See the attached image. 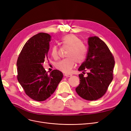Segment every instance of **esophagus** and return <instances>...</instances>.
Instances as JSON below:
<instances>
[{"label":"esophagus","mask_w":131,"mask_h":131,"mask_svg":"<svg viewBox=\"0 0 131 131\" xmlns=\"http://www.w3.org/2000/svg\"><path fill=\"white\" fill-rule=\"evenodd\" d=\"M64 76H65V77H71V76H72V74H71V73H64Z\"/></svg>","instance_id":"34e87169"}]
</instances>
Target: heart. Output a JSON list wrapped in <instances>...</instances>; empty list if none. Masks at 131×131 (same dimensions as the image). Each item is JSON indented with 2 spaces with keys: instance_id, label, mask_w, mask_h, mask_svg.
<instances>
[{
  "instance_id": "1",
  "label": "heart",
  "mask_w": 131,
  "mask_h": 131,
  "mask_svg": "<svg viewBox=\"0 0 131 131\" xmlns=\"http://www.w3.org/2000/svg\"><path fill=\"white\" fill-rule=\"evenodd\" d=\"M62 42L64 46L69 47L66 55L68 58L57 62L56 67L64 72H69L77 62L82 63L85 60L88 50L86 46L82 43V41L74 35L64 36L62 39ZM51 55L54 59L58 58V48L56 45H54L52 47Z\"/></svg>"
}]
</instances>
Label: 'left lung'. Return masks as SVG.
<instances>
[{
  "label": "left lung",
  "instance_id": "1",
  "mask_svg": "<svg viewBox=\"0 0 131 131\" xmlns=\"http://www.w3.org/2000/svg\"><path fill=\"white\" fill-rule=\"evenodd\" d=\"M88 52L85 60L78 71L90 72L87 76L79 74L80 83L75 88L78 95L88 101L100 99L106 92L113 79L114 58L107 45L97 36L88 39Z\"/></svg>",
  "mask_w": 131,
  "mask_h": 131
}]
</instances>
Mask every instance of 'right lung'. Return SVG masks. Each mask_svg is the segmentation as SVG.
I'll use <instances>...</instances> for the list:
<instances>
[{
  "mask_svg": "<svg viewBox=\"0 0 131 131\" xmlns=\"http://www.w3.org/2000/svg\"><path fill=\"white\" fill-rule=\"evenodd\" d=\"M50 40L51 36L47 33L33 36L23 46L17 61L18 82L29 97L37 101L49 98L63 77L62 73L57 70L48 74L42 65L48 59Z\"/></svg>",
  "mask_w": 131,
  "mask_h": 131,
  "instance_id": "1",
  "label": "right lung"
}]
</instances>
